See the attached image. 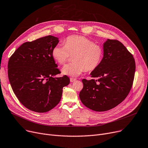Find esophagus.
Masks as SVG:
<instances>
[{"mask_svg": "<svg viewBox=\"0 0 148 148\" xmlns=\"http://www.w3.org/2000/svg\"><path fill=\"white\" fill-rule=\"evenodd\" d=\"M75 80H76V79H74V78H72V77H71V78H70V82H74Z\"/></svg>", "mask_w": 148, "mask_h": 148, "instance_id": "34e87169", "label": "esophagus"}]
</instances>
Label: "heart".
Returning a JSON list of instances; mask_svg holds the SVG:
<instances>
[{"instance_id": "b5f03b06", "label": "heart", "mask_w": 148, "mask_h": 148, "mask_svg": "<svg viewBox=\"0 0 148 148\" xmlns=\"http://www.w3.org/2000/svg\"><path fill=\"white\" fill-rule=\"evenodd\" d=\"M53 59L58 64H65L70 56H73L74 63L65 65L61 69L63 75L76 77L86 70L97 68L104 55L101 45L94 43L89 38L81 35H71L64 41V45L58 44L52 49Z\"/></svg>"}]
</instances>
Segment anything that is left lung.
I'll return each instance as SVG.
<instances>
[{"instance_id":"1","label":"left lung","mask_w":148,"mask_h":148,"mask_svg":"<svg viewBox=\"0 0 148 148\" xmlns=\"http://www.w3.org/2000/svg\"><path fill=\"white\" fill-rule=\"evenodd\" d=\"M103 50L101 63L90 73L94 79H83L79 94L82 103L96 112L110 110L125 99L136 70L133 56L120 41L107 39Z\"/></svg>"}]
</instances>
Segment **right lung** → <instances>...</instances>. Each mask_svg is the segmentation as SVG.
Here are the masks:
<instances>
[{
    "label": "right lung",
    "mask_w": 148,
    "mask_h": 148,
    "mask_svg": "<svg viewBox=\"0 0 148 148\" xmlns=\"http://www.w3.org/2000/svg\"><path fill=\"white\" fill-rule=\"evenodd\" d=\"M51 35L26 42L15 51L9 59L8 74L13 92L28 109L45 113L60 102L63 88L70 81L59 74L51 51L59 42Z\"/></svg>",
    "instance_id": "1"
}]
</instances>
